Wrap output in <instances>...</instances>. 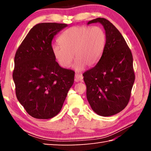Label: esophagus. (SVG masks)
I'll use <instances>...</instances> for the list:
<instances>
[{"label": "esophagus", "instance_id": "1", "mask_svg": "<svg viewBox=\"0 0 151 151\" xmlns=\"http://www.w3.org/2000/svg\"><path fill=\"white\" fill-rule=\"evenodd\" d=\"M83 76L81 75V74H78V73L75 74V82L81 81L82 80H83Z\"/></svg>", "mask_w": 151, "mask_h": 151}]
</instances>
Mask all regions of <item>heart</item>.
<instances>
[{
    "instance_id": "obj_1",
    "label": "heart",
    "mask_w": 151,
    "mask_h": 151,
    "mask_svg": "<svg viewBox=\"0 0 151 151\" xmlns=\"http://www.w3.org/2000/svg\"><path fill=\"white\" fill-rule=\"evenodd\" d=\"M61 45L52 46L55 59L63 68H68L76 60L75 68L81 70L95 65L106 44V34L101 27L75 26L65 30L58 38Z\"/></svg>"
}]
</instances>
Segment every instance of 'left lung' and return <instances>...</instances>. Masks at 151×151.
Instances as JSON below:
<instances>
[{"instance_id": "left-lung-1", "label": "left lung", "mask_w": 151, "mask_h": 151, "mask_svg": "<svg viewBox=\"0 0 151 151\" xmlns=\"http://www.w3.org/2000/svg\"><path fill=\"white\" fill-rule=\"evenodd\" d=\"M106 32V44L96 65L83 73L86 98L92 109L103 116L119 113L129 103L135 75L131 50L119 30L109 20L97 18Z\"/></svg>"}]
</instances>
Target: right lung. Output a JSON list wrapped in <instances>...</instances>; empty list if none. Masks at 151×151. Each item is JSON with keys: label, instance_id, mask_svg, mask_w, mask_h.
Returning <instances> with one entry per match:
<instances>
[{"label": "right lung", "instance_id": "obj_1", "mask_svg": "<svg viewBox=\"0 0 151 151\" xmlns=\"http://www.w3.org/2000/svg\"><path fill=\"white\" fill-rule=\"evenodd\" d=\"M66 24H36L18 48L12 78L18 101L35 119H48L59 113L75 72L60 67L52 52V40Z\"/></svg>", "mask_w": 151, "mask_h": 151}]
</instances>
